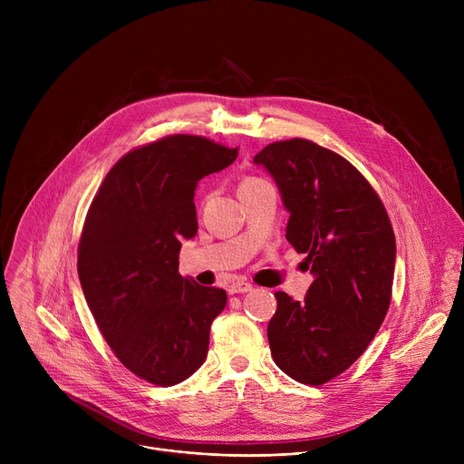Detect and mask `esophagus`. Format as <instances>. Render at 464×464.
Here are the masks:
<instances>
[{"label": "esophagus", "instance_id": "obj_1", "mask_svg": "<svg viewBox=\"0 0 464 464\" xmlns=\"http://www.w3.org/2000/svg\"><path fill=\"white\" fill-rule=\"evenodd\" d=\"M229 294H246V291H252V285L245 280H237V282H231L229 287H227Z\"/></svg>", "mask_w": 464, "mask_h": 464}]
</instances>
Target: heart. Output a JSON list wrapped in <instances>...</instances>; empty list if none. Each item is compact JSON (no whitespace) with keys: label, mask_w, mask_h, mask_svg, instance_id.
<instances>
[{"label":"heart","mask_w":464,"mask_h":464,"mask_svg":"<svg viewBox=\"0 0 464 464\" xmlns=\"http://www.w3.org/2000/svg\"><path fill=\"white\" fill-rule=\"evenodd\" d=\"M261 186H269V182H266V180L261 179V177H256V175H246L245 179L240 180L238 193H240V191H246V189H254V188H261Z\"/></svg>","instance_id":"obj_1"}]
</instances>
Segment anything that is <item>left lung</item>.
<instances>
[{"label":"left lung","mask_w":464,"mask_h":464,"mask_svg":"<svg viewBox=\"0 0 464 464\" xmlns=\"http://www.w3.org/2000/svg\"><path fill=\"white\" fill-rule=\"evenodd\" d=\"M254 161L275 177L291 212L285 238L315 276L303 303L275 294L271 353L289 378L324 385L367 350L392 304V219L346 158L308 139L266 144Z\"/></svg>","instance_id":"obj_1"}]
</instances>
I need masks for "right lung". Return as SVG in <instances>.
I'll return each mask as SVG.
<instances>
[{
  "mask_svg": "<svg viewBox=\"0 0 464 464\" xmlns=\"http://www.w3.org/2000/svg\"><path fill=\"white\" fill-rule=\"evenodd\" d=\"M237 156L201 135H167L121 156L88 208L77 259L86 303L118 361L149 383L198 371L226 308L224 289L179 275V252L198 233V182Z\"/></svg>",
  "mask_w": 464,
  "mask_h": 464,
  "instance_id": "1",
  "label": "right lung"
}]
</instances>
